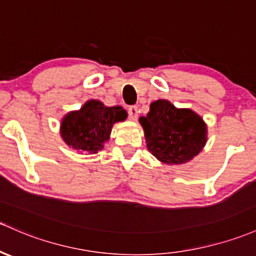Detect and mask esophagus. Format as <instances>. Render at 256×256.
Returning <instances> with one entry per match:
<instances>
[{
	"label": "esophagus",
	"mask_w": 256,
	"mask_h": 256,
	"mask_svg": "<svg viewBox=\"0 0 256 256\" xmlns=\"http://www.w3.org/2000/svg\"><path fill=\"white\" fill-rule=\"evenodd\" d=\"M128 114H129V117H130V120H136V118H138V107L130 106L128 108Z\"/></svg>",
	"instance_id": "esophagus-1"
}]
</instances>
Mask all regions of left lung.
<instances>
[{
    "instance_id": "1",
    "label": "left lung",
    "mask_w": 256,
    "mask_h": 256,
    "mask_svg": "<svg viewBox=\"0 0 256 256\" xmlns=\"http://www.w3.org/2000/svg\"><path fill=\"white\" fill-rule=\"evenodd\" d=\"M148 150L162 164H183L193 160L208 142V126L190 108H178L168 100L150 104L139 118Z\"/></svg>"
}]
</instances>
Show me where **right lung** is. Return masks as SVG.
Wrapping results in <instances>:
<instances>
[{
	"instance_id": "obj_1",
	"label": "right lung",
	"mask_w": 256,
	"mask_h": 256,
	"mask_svg": "<svg viewBox=\"0 0 256 256\" xmlns=\"http://www.w3.org/2000/svg\"><path fill=\"white\" fill-rule=\"evenodd\" d=\"M127 117L122 106L107 107L98 100H88L79 110L63 116L60 134L70 148L92 155L104 149L114 123L123 122Z\"/></svg>"
}]
</instances>
